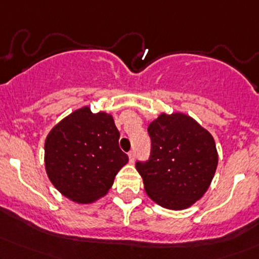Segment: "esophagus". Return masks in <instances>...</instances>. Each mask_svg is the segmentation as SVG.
<instances>
[{"instance_id": "1", "label": "esophagus", "mask_w": 259, "mask_h": 259, "mask_svg": "<svg viewBox=\"0 0 259 259\" xmlns=\"http://www.w3.org/2000/svg\"><path fill=\"white\" fill-rule=\"evenodd\" d=\"M127 156H129V160H130V162H134V160H135V152L134 151H130L129 153H127Z\"/></svg>"}]
</instances>
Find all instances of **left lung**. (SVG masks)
I'll return each instance as SVG.
<instances>
[{
    "label": "left lung",
    "instance_id": "1",
    "mask_svg": "<svg viewBox=\"0 0 259 259\" xmlns=\"http://www.w3.org/2000/svg\"><path fill=\"white\" fill-rule=\"evenodd\" d=\"M147 132L150 158L136 162L147 195L166 209L189 208L208 190L217 171L214 138L183 113H162Z\"/></svg>",
    "mask_w": 259,
    "mask_h": 259
}]
</instances>
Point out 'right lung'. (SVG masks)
I'll return each mask as SVG.
<instances>
[{"label":"right lung","mask_w":259,"mask_h":259,"mask_svg":"<svg viewBox=\"0 0 259 259\" xmlns=\"http://www.w3.org/2000/svg\"><path fill=\"white\" fill-rule=\"evenodd\" d=\"M114 119L82 107L64 118L45 139V169L66 198L90 204L106 195L129 161L119 147Z\"/></svg>","instance_id":"obj_1"}]
</instances>
